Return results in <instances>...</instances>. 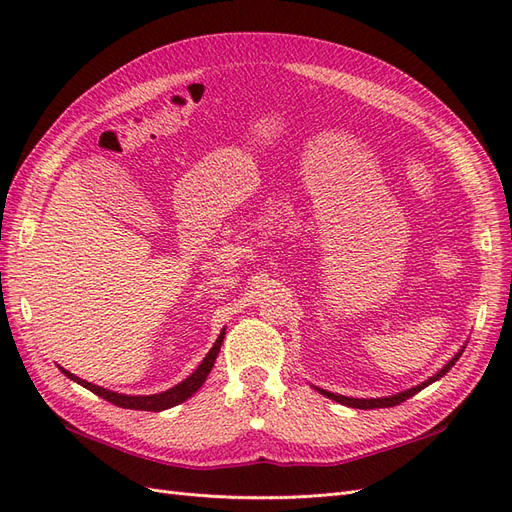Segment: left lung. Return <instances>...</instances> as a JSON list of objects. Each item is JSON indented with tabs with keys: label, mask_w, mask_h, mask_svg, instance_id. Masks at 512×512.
I'll return each instance as SVG.
<instances>
[{
	"label": "left lung",
	"mask_w": 512,
	"mask_h": 512,
	"mask_svg": "<svg viewBox=\"0 0 512 512\" xmlns=\"http://www.w3.org/2000/svg\"><path fill=\"white\" fill-rule=\"evenodd\" d=\"M463 350H466V346H461V350L453 356L451 361H448L438 374H433V376H429L425 382H421V384H416V386H412V389H406V391H401V393H395V395H389V397H369V399H361V397H346V395H337V393H331V391H324V389H318V386H314V389L320 393V395H324V397H329V399H333V401H337V404H344V406H348V408H359V410H374V408H391V406H397V404H401V401H406V399H410L412 395H416L418 391H423L425 386H429L431 382H436V380H440V378H444L446 376V371L451 369L457 361H459V356L463 354Z\"/></svg>",
	"instance_id": "8db88e82"
}]
</instances>
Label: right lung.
<instances>
[{"label": "right lung", "instance_id": "1", "mask_svg": "<svg viewBox=\"0 0 512 512\" xmlns=\"http://www.w3.org/2000/svg\"><path fill=\"white\" fill-rule=\"evenodd\" d=\"M224 335H226V329H222V333L218 335V339H215V344H213V348L207 352L203 363H200L188 378H185V380L179 382V384H175L173 389L156 393V395H126V393L108 391V389H102V386H98V384H91V382H87V380H83V378H79V376L70 374V371L64 369V367H59V369H61V374H66V376H68L70 380H74L76 384L85 386L87 391L96 393L98 397H102V399H106V401H111V404H115V406H119V408L160 412V410H168V408H173V406L181 404V401H185V399H190V397L200 389V386L205 384L207 376L211 374L215 359H218V352H220V346H222V342H224Z\"/></svg>", "mask_w": 512, "mask_h": 512}]
</instances>
